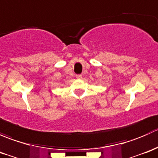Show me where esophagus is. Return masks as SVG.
<instances>
[{"label":"esophagus","instance_id":"esophagus-1","mask_svg":"<svg viewBox=\"0 0 158 158\" xmlns=\"http://www.w3.org/2000/svg\"><path fill=\"white\" fill-rule=\"evenodd\" d=\"M76 78H77V79H82V75H76Z\"/></svg>","mask_w":158,"mask_h":158}]
</instances>
